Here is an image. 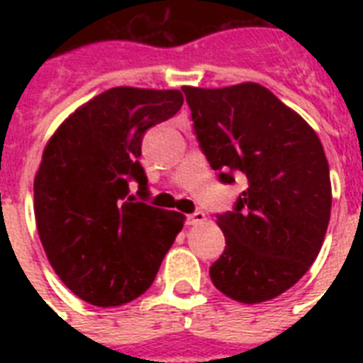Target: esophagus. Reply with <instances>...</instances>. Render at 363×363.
<instances>
[{
	"label": "esophagus",
	"instance_id": "esophagus-1",
	"mask_svg": "<svg viewBox=\"0 0 363 363\" xmlns=\"http://www.w3.org/2000/svg\"><path fill=\"white\" fill-rule=\"evenodd\" d=\"M205 222H207V216H205L203 211H196V213L186 216L188 226H199V224H205Z\"/></svg>",
	"mask_w": 363,
	"mask_h": 363
}]
</instances>
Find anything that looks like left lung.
<instances>
[{
    "label": "left lung",
    "mask_w": 363,
    "mask_h": 363,
    "mask_svg": "<svg viewBox=\"0 0 363 363\" xmlns=\"http://www.w3.org/2000/svg\"><path fill=\"white\" fill-rule=\"evenodd\" d=\"M199 147L226 184L247 190L216 215L226 248L211 281L228 298L262 303L292 288L320 252L332 211L326 154L315 130L256 82L184 86Z\"/></svg>",
    "instance_id": "left-lung-1"
}]
</instances>
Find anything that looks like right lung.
Segmentation results:
<instances>
[{"label": "right lung", "mask_w": 363, "mask_h": 363, "mask_svg": "<svg viewBox=\"0 0 363 363\" xmlns=\"http://www.w3.org/2000/svg\"><path fill=\"white\" fill-rule=\"evenodd\" d=\"M179 90L116 86L69 115L45 147L33 209L47 258L71 292L98 307L130 303L154 282L184 215L143 203V135L182 107Z\"/></svg>", "instance_id": "right-lung-1"}]
</instances>
